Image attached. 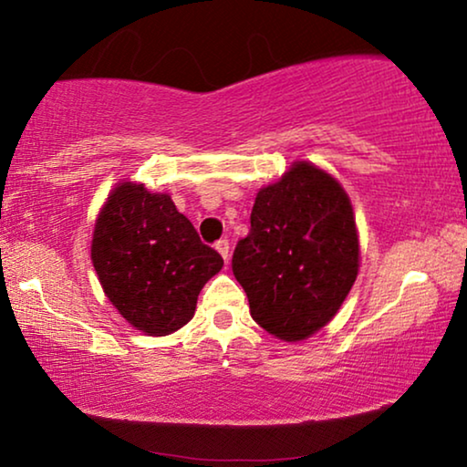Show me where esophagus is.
Masks as SVG:
<instances>
[{"mask_svg":"<svg viewBox=\"0 0 467 467\" xmlns=\"http://www.w3.org/2000/svg\"><path fill=\"white\" fill-rule=\"evenodd\" d=\"M214 248L219 250L221 256H223V259H225V263H227V261H229V242H227L225 238H221V240L217 242V244H214Z\"/></svg>","mask_w":467,"mask_h":467,"instance_id":"obj_1","label":"esophagus"}]
</instances>
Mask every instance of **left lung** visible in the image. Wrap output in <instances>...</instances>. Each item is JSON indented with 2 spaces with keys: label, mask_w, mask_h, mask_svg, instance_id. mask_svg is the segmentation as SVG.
Here are the masks:
<instances>
[{
  "label": "left lung",
  "mask_w": 467,
  "mask_h": 467,
  "mask_svg": "<svg viewBox=\"0 0 467 467\" xmlns=\"http://www.w3.org/2000/svg\"><path fill=\"white\" fill-rule=\"evenodd\" d=\"M232 269L267 333L299 341L320 330L358 275L356 221L341 185L299 161L280 183L263 187Z\"/></svg>",
  "instance_id": "obj_1"
}]
</instances>
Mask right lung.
Masks as SVG:
<instances>
[{
    "label": "right lung",
    "instance_id": "obj_1",
    "mask_svg": "<svg viewBox=\"0 0 467 467\" xmlns=\"http://www.w3.org/2000/svg\"><path fill=\"white\" fill-rule=\"evenodd\" d=\"M92 263L105 295L134 328L168 335L193 317L223 259L166 193L121 183L94 227Z\"/></svg>",
    "mask_w": 467,
    "mask_h": 467
}]
</instances>
